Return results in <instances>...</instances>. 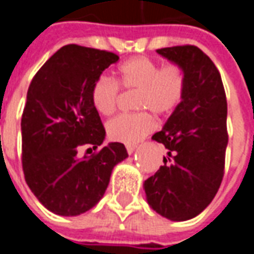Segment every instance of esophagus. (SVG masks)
I'll return each instance as SVG.
<instances>
[{"label":"esophagus","instance_id":"obj_1","mask_svg":"<svg viewBox=\"0 0 254 254\" xmlns=\"http://www.w3.org/2000/svg\"><path fill=\"white\" fill-rule=\"evenodd\" d=\"M127 154L132 155L133 152L136 151V145H127Z\"/></svg>","mask_w":254,"mask_h":254}]
</instances>
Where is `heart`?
<instances>
[{"label":"heart","mask_w":254,"mask_h":254,"mask_svg":"<svg viewBox=\"0 0 254 254\" xmlns=\"http://www.w3.org/2000/svg\"><path fill=\"white\" fill-rule=\"evenodd\" d=\"M120 83L125 89H137L136 107L152 111L156 116H169L181 105L187 77L178 64L159 66L152 58L138 56L122 63L117 69V81L100 76L91 88L95 110L110 116L120 99ZM155 121L147 111L117 116L107 122V136L117 143L134 144L154 130Z\"/></svg>","instance_id":"obj_1"}]
</instances>
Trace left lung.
<instances>
[{
    "label": "left lung",
    "instance_id": "1",
    "mask_svg": "<svg viewBox=\"0 0 254 254\" xmlns=\"http://www.w3.org/2000/svg\"><path fill=\"white\" fill-rule=\"evenodd\" d=\"M156 53L184 69L187 89L181 105L152 136L165 145L167 156L144 182V190L154 211L182 222L209 205L223 180L227 100L220 73L198 47H165Z\"/></svg>",
    "mask_w": 254,
    "mask_h": 254
}]
</instances>
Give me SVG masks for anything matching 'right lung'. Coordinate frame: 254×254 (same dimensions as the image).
Returning a JSON list of instances; mask_svg holds the SVG:
<instances>
[{
	"mask_svg": "<svg viewBox=\"0 0 254 254\" xmlns=\"http://www.w3.org/2000/svg\"><path fill=\"white\" fill-rule=\"evenodd\" d=\"M118 60L114 53L66 45L31 81L21 117L23 170L36 198L56 215L77 216L95 207L114 166L127 158L124 144L102 147L106 130L91 100L95 81ZM83 145L91 155L80 158Z\"/></svg>",
	"mask_w": 254,
	"mask_h": 254,
	"instance_id": "1",
	"label": "right lung"
}]
</instances>
